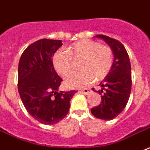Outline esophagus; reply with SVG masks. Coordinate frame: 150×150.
Instances as JSON below:
<instances>
[{"mask_svg": "<svg viewBox=\"0 0 150 150\" xmlns=\"http://www.w3.org/2000/svg\"><path fill=\"white\" fill-rule=\"evenodd\" d=\"M81 93L85 95H88L91 93V89L90 88H84L82 90H81Z\"/></svg>", "mask_w": 150, "mask_h": 150, "instance_id": "34e87169", "label": "esophagus"}]
</instances>
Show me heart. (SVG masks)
<instances>
[{
    "label": "heart",
    "mask_w": 150,
    "mask_h": 150,
    "mask_svg": "<svg viewBox=\"0 0 150 150\" xmlns=\"http://www.w3.org/2000/svg\"><path fill=\"white\" fill-rule=\"evenodd\" d=\"M81 59V70L70 74L64 83L69 88H83L97 79H102L112 65V52L110 47L100 45L91 40H82L67 50H59L53 56L52 63L60 75L66 76L73 69L74 62Z\"/></svg>",
    "instance_id": "obj_1"
}]
</instances>
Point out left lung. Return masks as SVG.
Segmentation results:
<instances>
[{"label": "left lung", "mask_w": 150, "mask_h": 150, "mask_svg": "<svg viewBox=\"0 0 150 150\" xmlns=\"http://www.w3.org/2000/svg\"><path fill=\"white\" fill-rule=\"evenodd\" d=\"M95 37L103 39L110 45L114 60L110 72L99 85L102 88L97 91L101 97V101L98 106L92 108L91 112L97 118L110 121L122 112L130 96V61L127 51L120 41L105 35Z\"/></svg>", "instance_id": "left-lung-1"}]
</instances>
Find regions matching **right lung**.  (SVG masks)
Here are the masks:
<instances>
[{
	"mask_svg": "<svg viewBox=\"0 0 150 150\" xmlns=\"http://www.w3.org/2000/svg\"><path fill=\"white\" fill-rule=\"evenodd\" d=\"M62 40L40 39L27 47L18 64V92L27 112L40 123L53 125L64 118L76 92L58 91L62 79L52 57Z\"/></svg>",
	"mask_w": 150,
	"mask_h": 150,
	"instance_id": "add662e5",
	"label": "right lung"
}]
</instances>
